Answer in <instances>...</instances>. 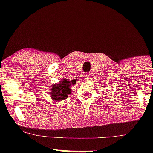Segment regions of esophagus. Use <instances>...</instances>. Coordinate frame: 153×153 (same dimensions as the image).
<instances>
[{
  "label": "esophagus",
  "instance_id": "obj_1",
  "mask_svg": "<svg viewBox=\"0 0 153 153\" xmlns=\"http://www.w3.org/2000/svg\"><path fill=\"white\" fill-rule=\"evenodd\" d=\"M90 77H91L90 73H85V75H84V78H85V79H86V80H88V79H90Z\"/></svg>",
  "mask_w": 153,
  "mask_h": 153
}]
</instances>
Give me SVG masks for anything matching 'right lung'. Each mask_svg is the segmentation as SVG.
<instances>
[{
    "instance_id": "obj_1",
    "label": "right lung",
    "mask_w": 153,
    "mask_h": 153,
    "mask_svg": "<svg viewBox=\"0 0 153 153\" xmlns=\"http://www.w3.org/2000/svg\"><path fill=\"white\" fill-rule=\"evenodd\" d=\"M76 80H70L68 79L61 80L59 83L53 84L50 89V96L55 101H59L65 100L71 94L72 85H74Z\"/></svg>"
}]
</instances>
